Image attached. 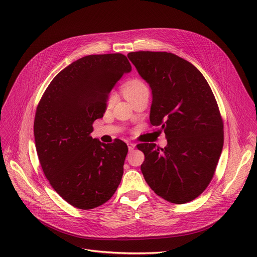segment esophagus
<instances>
[{
  "mask_svg": "<svg viewBox=\"0 0 257 257\" xmlns=\"http://www.w3.org/2000/svg\"><path fill=\"white\" fill-rule=\"evenodd\" d=\"M128 149H129V151L131 152V151H133L134 150V148H136V144H133V143H130V142H128Z\"/></svg>",
  "mask_w": 257,
  "mask_h": 257,
  "instance_id": "esophagus-1",
  "label": "esophagus"
}]
</instances>
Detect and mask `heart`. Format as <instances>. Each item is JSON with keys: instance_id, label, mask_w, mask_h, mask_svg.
Masks as SVG:
<instances>
[{"instance_id": "1", "label": "heart", "mask_w": 257, "mask_h": 257, "mask_svg": "<svg viewBox=\"0 0 257 257\" xmlns=\"http://www.w3.org/2000/svg\"><path fill=\"white\" fill-rule=\"evenodd\" d=\"M121 91H123L126 99L131 102L132 100L139 97L140 94L144 93L145 91H149V90H148L147 84L142 79L131 78V79L127 80L123 85H121ZM113 101H114V94L110 93L109 96H108L107 104H111Z\"/></svg>"}]
</instances>
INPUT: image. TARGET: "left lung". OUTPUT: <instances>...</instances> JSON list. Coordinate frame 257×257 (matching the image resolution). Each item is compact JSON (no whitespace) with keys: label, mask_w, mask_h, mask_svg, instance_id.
I'll list each match as a JSON object with an SVG mask.
<instances>
[{"label":"left lung","mask_w":257,"mask_h":257,"mask_svg":"<svg viewBox=\"0 0 257 257\" xmlns=\"http://www.w3.org/2000/svg\"><path fill=\"white\" fill-rule=\"evenodd\" d=\"M128 58L149 84L150 123L165 131L168 145L140 144L146 182L175 204L193 201L211 181L224 144L223 120L204 76L168 52H131Z\"/></svg>","instance_id":"obj_1"}]
</instances>
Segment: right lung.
<instances>
[{
	"instance_id": "1",
	"label": "right lung",
	"mask_w": 257,
	"mask_h": 257,
	"mask_svg": "<svg viewBox=\"0 0 257 257\" xmlns=\"http://www.w3.org/2000/svg\"><path fill=\"white\" fill-rule=\"evenodd\" d=\"M130 71L123 54L84 56L55 76L36 108L40 166L56 193L79 209L104 204L120 183L127 145L119 140L106 145L90 133L105 112L108 94Z\"/></svg>"
}]
</instances>
